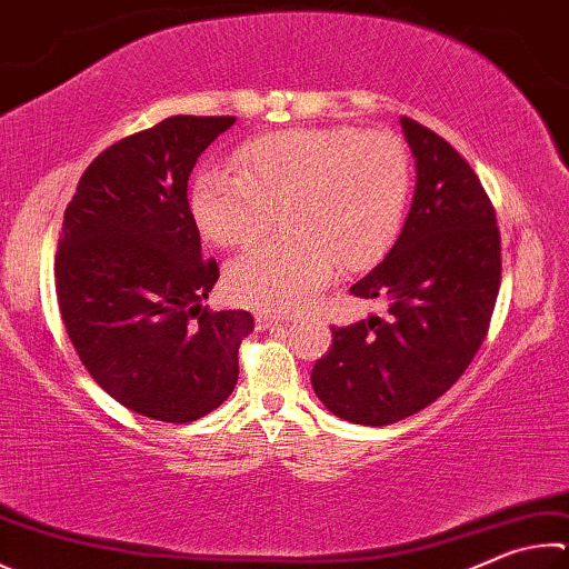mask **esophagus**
I'll return each instance as SVG.
<instances>
[{"mask_svg":"<svg viewBox=\"0 0 569 569\" xmlns=\"http://www.w3.org/2000/svg\"><path fill=\"white\" fill-rule=\"evenodd\" d=\"M256 323H258V328L261 330H273V328H278L283 323L281 318H276V316H266V313H258L256 316Z\"/></svg>","mask_w":569,"mask_h":569,"instance_id":"esophagus-1","label":"esophagus"}]
</instances>
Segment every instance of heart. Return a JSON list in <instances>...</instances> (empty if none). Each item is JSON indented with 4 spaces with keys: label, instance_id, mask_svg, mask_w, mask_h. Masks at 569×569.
<instances>
[{
    "label": "heart",
    "instance_id": "heart-1",
    "mask_svg": "<svg viewBox=\"0 0 569 569\" xmlns=\"http://www.w3.org/2000/svg\"><path fill=\"white\" fill-rule=\"evenodd\" d=\"M233 169H203L191 206L199 229L221 246H249L233 258L226 286L236 301L268 313L306 306L330 281L333 263L366 268L402 226L410 157L392 131L348 127L268 133L239 151Z\"/></svg>",
    "mask_w": 569,
    "mask_h": 569
}]
</instances>
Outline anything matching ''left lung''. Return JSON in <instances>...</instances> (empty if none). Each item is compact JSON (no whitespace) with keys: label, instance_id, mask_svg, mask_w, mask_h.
I'll return each mask as SVG.
<instances>
[{"label":"left lung","instance_id":"1","mask_svg":"<svg viewBox=\"0 0 569 569\" xmlns=\"http://www.w3.org/2000/svg\"><path fill=\"white\" fill-rule=\"evenodd\" d=\"M416 159V193L398 241L350 286L383 298L388 316L333 328L311 383L356 426H390L428 408L478 353L500 288V231L480 179L436 131L400 117Z\"/></svg>","mask_w":569,"mask_h":569}]
</instances>
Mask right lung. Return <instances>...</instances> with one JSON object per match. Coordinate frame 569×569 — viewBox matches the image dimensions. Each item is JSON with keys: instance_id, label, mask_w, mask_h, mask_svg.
I'll return each mask as SVG.
<instances>
[{"instance_id": "obj_1", "label": "right lung", "mask_w": 569, "mask_h": 569, "mask_svg": "<svg viewBox=\"0 0 569 569\" xmlns=\"http://www.w3.org/2000/svg\"><path fill=\"white\" fill-rule=\"evenodd\" d=\"M233 117H169L89 163L61 226L57 298L89 376L123 408L193 422L231 396L249 311L211 313L219 281L186 199Z\"/></svg>"}]
</instances>
